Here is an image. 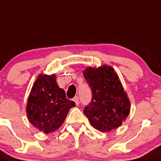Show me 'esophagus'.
<instances>
[{
    "label": "esophagus",
    "instance_id": "obj_1",
    "mask_svg": "<svg viewBox=\"0 0 161 161\" xmlns=\"http://www.w3.org/2000/svg\"><path fill=\"white\" fill-rule=\"evenodd\" d=\"M73 101H74V102H75L76 106H79V97H78V96H75V97L74 98Z\"/></svg>",
    "mask_w": 161,
    "mask_h": 161
}]
</instances>
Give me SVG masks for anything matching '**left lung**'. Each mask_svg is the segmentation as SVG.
<instances>
[{
  "instance_id": "obj_1",
  "label": "left lung",
  "mask_w": 161,
  "mask_h": 161,
  "mask_svg": "<svg viewBox=\"0 0 161 161\" xmlns=\"http://www.w3.org/2000/svg\"><path fill=\"white\" fill-rule=\"evenodd\" d=\"M83 75L92 90V100L83 109L92 126L102 132L118 128L130 113V103L111 66L89 67Z\"/></svg>"
}]
</instances>
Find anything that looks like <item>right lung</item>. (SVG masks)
Listing matches in <instances>:
<instances>
[{
  "label": "right lung",
  "instance_id": "add662e5",
  "mask_svg": "<svg viewBox=\"0 0 161 161\" xmlns=\"http://www.w3.org/2000/svg\"><path fill=\"white\" fill-rule=\"evenodd\" d=\"M75 106L59 88L56 76L39 75L28 99V119L34 126L45 133L55 132L62 125L69 109Z\"/></svg>",
  "mask_w": 161,
  "mask_h": 161
}]
</instances>
